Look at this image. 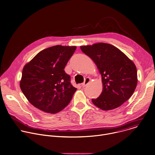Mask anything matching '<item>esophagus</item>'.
<instances>
[{
    "mask_svg": "<svg viewBox=\"0 0 155 155\" xmlns=\"http://www.w3.org/2000/svg\"><path fill=\"white\" fill-rule=\"evenodd\" d=\"M90 81H91V78H86L85 79V81H84V83H83L81 84V86H82L83 87H85Z\"/></svg>",
    "mask_w": 155,
    "mask_h": 155,
    "instance_id": "1",
    "label": "esophagus"
}]
</instances>
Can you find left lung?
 <instances>
[{
	"label": "left lung",
	"mask_w": 155,
	"mask_h": 155,
	"mask_svg": "<svg viewBox=\"0 0 155 155\" xmlns=\"http://www.w3.org/2000/svg\"><path fill=\"white\" fill-rule=\"evenodd\" d=\"M101 75L103 91L94 105L103 110L116 109L133 95L138 83L135 63L115 46L104 43L80 46Z\"/></svg>",
	"instance_id": "obj_1"
}]
</instances>
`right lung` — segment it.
Here are the masks:
<instances>
[{"label":"right lung","mask_w":155,"mask_h":155,"mask_svg":"<svg viewBox=\"0 0 155 155\" xmlns=\"http://www.w3.org/2000/svg\"><path fill=\"white\" fill-rule=\"evenodd\" d=\"M76 48L54 46L42 50L25 65L20 87L34 107L54 114L69 104L77 88L64 69Z\"/></svg>","instance_id":"obj_1"}]
</instances>
